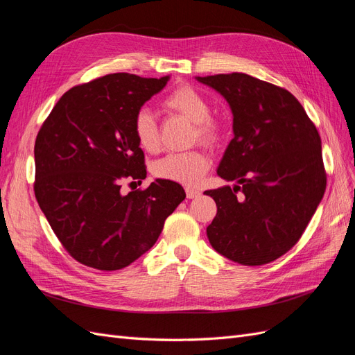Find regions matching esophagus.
I'll return each instance as SVG.
<instances>
[{"label": "esophagus", "instance_id": "esophagus-1", "mask_svg": "<svg viewBox=\"0 0 355 355\" xmlns=\"http://www.w3.org/2000/svg\"><path fill=\"white\" fill-rule=\"evenodd\" d=\"M201 196V192L197 189H192V188H187V197L188 198H197Z\"/></svg>", "mask_w": 355, "mask_h": 355}]
</instances>
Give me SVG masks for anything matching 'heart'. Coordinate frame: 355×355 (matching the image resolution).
I'll use <instances>...</instances> for the list:
<instances>
[{"instance_id": "1", "label": "heart", "mask_w": 355, "mask_h": 355, "mask_svg": "<svg viewBox=\"0 0 355 355\" xmlns=\"http://www.w3.org/2000/svg\"><path fill=\"white\" fill-rule=\"evenodd\" d=\"M164 108L175 111L196 124V137L207 145H214L223 135L222 124L210 116V105L206 98L188 84L171 90L163 101ZM135 136L137 144L148 153L159 148V135L154 115L148 110L137 112L135 118ZM210 161L201 151L171 153L158 159L154 175L159 179L176 182L185 187H196L209 170Z\"/></svg>"}]
</instances>
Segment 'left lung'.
Here are the masks:
<instances>
[{
    "label": "left lung",
    "mask_w": 355,
    "mask_h": 355,
    "mask_svg": "<svg viewBox=\"0 0 355 355\" xmlns=\"http://www.w3.org/2000/svg\"><path fill=\"white\" fill-rule=\"evenodd\" d=\"M196 80L216 90L232 112L234 137L218 175L235 185L204 192L218 206L209 241L241 265L272 262L297 243L324 196L317 128L292 93L252 75Z\"/></svg>",
    "instance_id": "left-lung-1"
}]
</instances>
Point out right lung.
Returning a JSON list of instances; mask_svg holds the SVG:
<instances>
[{"label": "right lung", "mask_w": 355, "mask_h": 355, "mask_svg": "<svg viewBox=\"0 0 355 355\" xmlns=\"http://www.w3.org/2000/svg\"><path fill=\"white\" fill-rule=\"evenodd\" d=\"M168 80L121 72L77 85L38 132L37 201L62 245L84 265L102 271L128 266L155 244L187 197L164 179L121 192L125 178H146L135 118Z\"/></svg>", "instance_id": "add662e5"}]
</instances>
